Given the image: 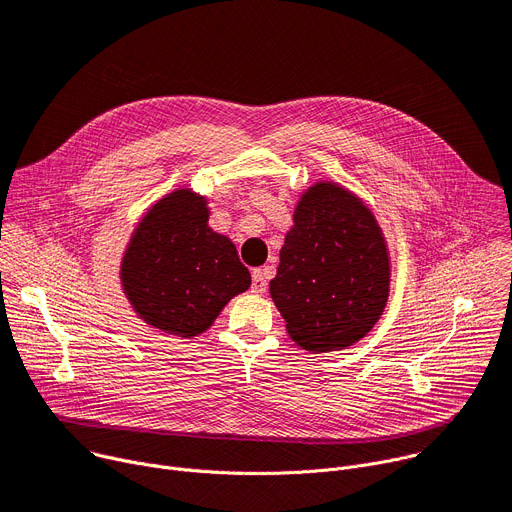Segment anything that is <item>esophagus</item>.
<instances>
[{
    "label": "esophagus",
    "instance_id": "esophagus-1",
    "mask_svg": "<svg viewBox=\"0 0 512 512\" xmlns=\"http://www.w3.org/2000/svg\"><path fill=\"white\" fill-rule=\"evenodd\" d=\"M267 290V273L265 269H253L251 273V292L263 294Z\"/></svg>",
    "mask_w": 512,
    "mask_h": 512
}]
</instances>
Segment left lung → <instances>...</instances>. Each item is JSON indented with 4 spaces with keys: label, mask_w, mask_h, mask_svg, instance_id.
I'll list each match as a JSON object with an SVG mask.
<instances>
[{
    "label": "left lung",
    "mask_w": 512,
    "mask_h": 512,
    "mask_svg": "<svg viewBox=\"0 0 512 512\" xmlns=\"http://www.w3.org/2000/svg\"><path fill=\"white\" fill-rule=\"evenodd\" d=\"M388 288L390 261L374 214L335 183L314 185L269 284L290 337L306 351L349 347L382 316Z\"/></svg>",
    "instance_id": "obj_1"
}]
</instances>
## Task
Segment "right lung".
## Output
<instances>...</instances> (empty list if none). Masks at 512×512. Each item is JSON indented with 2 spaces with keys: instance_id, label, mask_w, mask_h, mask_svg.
<instances>
[{
  "instance_id": "1",
  "label": "right lung",
  "mask_w": 512,
  "mask_h": 512,
  "mask_svg": "<svg viewBox=\"0 0 512 512\" xmlns=\"http://www.w3.org/2000/svg\"><path fill=\"white\" fill-rule=\"evenodd\" d=\"M128 300L147 322L196 337L251 284L235 245L208 228L206 202L177 190L138 224L122 261Z\"/></svg>"
}]
</instances>
